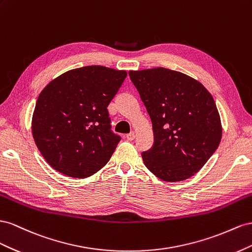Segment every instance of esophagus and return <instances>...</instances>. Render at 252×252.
I'll return each instance as SVG.
<instances>
[{
  "label": "esophagus",
  "instance_id": "1",
  "mask_svg": "<svg viewBox=\"0 0 252 252\" xmlns=\"http://www.w3.org/2000/svg\"><path fill=\"white\" fill-rule=\"evenodd\" d=\"M126 139L127 140H134L135 138H136V133L135 132H131V133H128V134H126Z\"/></svg>",
  "mask_w": 252,
  "mask_h": 252
}]
</instances>
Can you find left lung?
Masks as SVG:
<instances>
[{"label": "left lung", "instance_id": "1", "mask_svg": "<svg viewBox=\"0 0 252 252\" xmlns=\"http://www.w3.org/2000/svg\"><path fill=\"white\" fill-rule=\"evenodd\" d=\"M152 120L154 145L142 153L146 167L164 182H182L204 167L221 139V122L205 86L164 67L130 70Z\"/></svg>", "mask_w": 252, "mask_h": 252}]
</instances>
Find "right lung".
Here are the masks:
<instances>
[{
	"label": "right lung",
	"instance_id": "add662e5",
	"mask_svg": "<svg viewBox=\"0 0 252 252\" xmlns=\"http://www.w3.org/2000/svg\"><path fill=\"white\" fill-rule=\"evenodd\" d=\"M126 75V70L90 65L65 71L42 90L32 134L50 167L86 178L105 166L120 141L110 130L107 105Z\"/></svg>",
	"mask_w": 252,
	"mask_h": 252
}]
</instances>
